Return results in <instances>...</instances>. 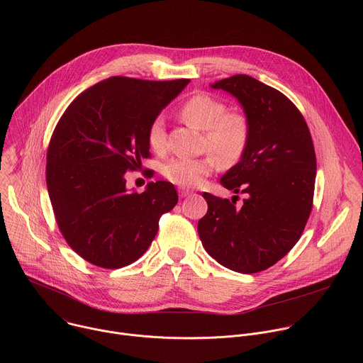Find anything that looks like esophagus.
<instances>
[{"label":"esophagus","mask_w":363,"mask_h":363,"mask_svg":"<svg viewBox=\"0 0 363 363\" xmlns=\"http://www.w3.org/2000/svg\"><path fill=\"white\" fill-rule=\"evenodd\" d=\"M178 194H179L181 198H185V196H188V195L191 194V191H189V189H185V188H179V189H178Z\"/></svg>","instance_id":"obj_1"}]
</instances>
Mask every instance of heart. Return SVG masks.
Masks as SVG:
<instances>
[{
	"mask_svg": "<svg viewBox=\"0 0 363 363\" xmlns=\"http://www.w3.org/2000/svg\"><path fill=\"white\" fill-rule=\"evenodd\" d=\"M182 119L203 132L202 147L210 152L202 158H175L162 167L164 177L179 186L192 188L201 185L217 168L235 165L250 145L251 128L245 115L227 112V105L208 94H196L188 99L181 108ZM149 147L164 153L168 147L165 121L155 118L146 132Z\"/></svg>",
	"mask_w": 363,
	"mask_h": 363,
	"instance_id": "b5f03b06",
	"label": "heart"
}]
</instances>
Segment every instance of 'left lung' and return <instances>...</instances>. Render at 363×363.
<instances>
[{
	"label": "left lung",
	"instance_id": "left-lung-1",
	"mask_svg": "<svg viewBox=\"0 0 363 363\" xmlns=\"http://www.w3.org/2000/svg\"><path fill=\"white\" fill-rule=\"evenodd\" d=\"M238 99L250 122L244 157L221 185L245 194L241 206L208 192V211L198 221L203 248L237 273L274 266L303 234L313 206L316 153L307 123L281 91L254 77L235 74L211 84Z\"/></svg>",
	"mask_w": 363,
	"mask_h": 363
}]
</instances>
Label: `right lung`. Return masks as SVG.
I'll return each instance as SVG.
<instances>
[{
  "label": "right lung",
  "instance_id": "add662e5",
  "mask_svg": "<svg viewBox=\"0 0 363 363\" xmlns=\"http://www.w3.org/2000/svg\"><path fill=\"white\" fill-rule=\"evenodd\" d=\"M188 83L109 77L60 118L47 150V189L60 233L86 262L111 270L132 264L177 205L171 182H149L139 194L126 189L125 174L150 157V122Z\"/></svg>",
  "mask_w": 363,
  "mask_h": 363
}]
</instances>
